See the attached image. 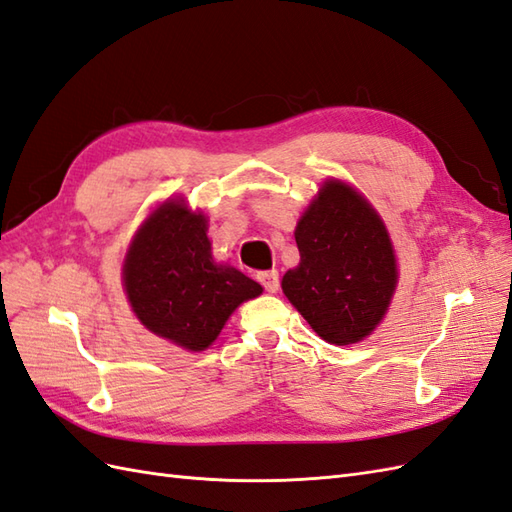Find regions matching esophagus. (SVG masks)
<instances>
[{"label":"esophagus","mask_w":512,"mask_h":512,"mask_svg":"<svg viewBox=\"0 0 512 512\" xmlns=\"http://www.w3.org/2000/svg\"><path fill=\"white\" fill-rule=\"evenodd\" d=\"M258 282L265 286V291L276 293L278 286H280L278 271H260V273H258Z\"/></svg>","instance_id":"esophagus-1"}]
</instances>
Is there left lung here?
I'll use <instances>...</instances> for the list:
<instances>
[{"mask_svg":"<svg viewBox=\"0 0 512 512\" xmlns=\"http://www.w3.org/2000/svg\"><path fill=\"white\" fill-rule=\"evenodd\" d=\"M299 265L282 291L323 341L350 345L378 326L397 284L389 234L352 186L323 184L295 230Z\"/></svg>","mask_w":512,"mask_h":512,"instance_id":"obj_1","label":"left lung"}]
</instances>
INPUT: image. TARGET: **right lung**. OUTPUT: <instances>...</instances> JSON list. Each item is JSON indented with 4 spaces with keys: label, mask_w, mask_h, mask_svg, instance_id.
I'll return each instance as SVG.
<instances>
[{
    "label": "right lung",
    "mask_w": 512,
    "mask_h": 512,
    "mask_svg": "<svg viewBox=\"0 0 512 512\" xmlns=\"http://www.w3.org/2000/svg\"><path fill=\"white\" fill-rule=\"evenodd\" d=\"M123 284L143 326L191 352L206 350L234 308L263 293L239 269L215 263L206 217L182 202L162 204L145 221L123 265Z\"/></svg>",
    "instance_id": "1"
}]
</instances>
